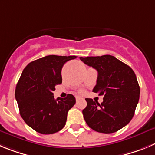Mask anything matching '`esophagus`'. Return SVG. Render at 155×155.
I'll return each mask as SVG.
<instances>
[{
	"instance_id": "1",
	"label": "esophagus",
	"mask_w": 155,
	"mask_h": 155,
	"mask_svg": "<svg viewBox=\"0 0 155 155\" xmlns=\"http://www.w3.org/2000/svg\"><path fill=\"white\" fill-rule=\"evenodd\" d=\"M81 99V97H76V102H78L79 101V100H80Z\"/></svg>"
}]
</instances>
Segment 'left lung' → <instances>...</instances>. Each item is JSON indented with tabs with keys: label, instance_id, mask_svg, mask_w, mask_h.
<instances>
[{
	"label": "left lung",
	"instance_id": "obj_1",
	"mask_svg": "<svg viewBox=\"0 0 155 155\" xmlns=\"http://www.w3.org/2000/svg\"><path fill=\"white\" fill-rule=\"evenodd\" d=\"M79 58L97 69V85L93 91L104 96L101 104L86 99L87 106L83 114L86 124L100 133L117 132L131 120L138 104L140 86L134 72L113 55Z\"/></svg>",
	"mask_w": 155,
	"mask_h": 155
}]
</instances>
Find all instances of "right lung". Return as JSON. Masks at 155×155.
<instances>
[{
    "label": "right lung",
    "instance_id": "1",
    "mask_svg": "<svg viewBox=\"0 0 155 155\" xmlns=\"http://www.w3.org/2000/svg\"><path fill=\"white\" fill-rule=\"evenodd\" d=\"M75 55H47L24 69L15 89L20 115L35 131L51 134L65 127L68 111L76 104L72 94L54 98L55 86L62 83V66Z\"/></svg>",
    "mask_w": 155,
    "mask_h": 155
}]
</instances>
